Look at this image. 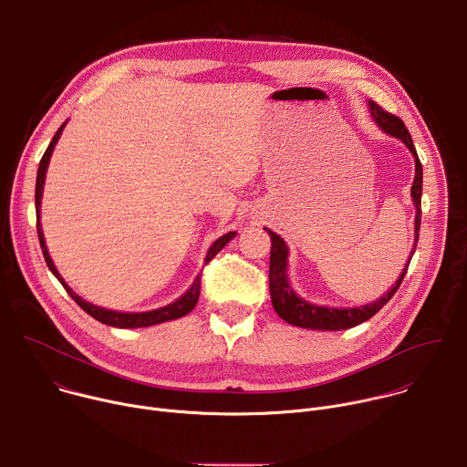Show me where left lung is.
<instances>
[{
    "label": "left lung",
    "mask_w": 467,
    "mask_h": 467,
    "mask_svg": "<svg viewBox=\"0 0 467 467\" xmlns=\"http://www.w3.org/2000/svg\"><path fill=\"white\" fill-rule=\"evenodd\" d=\"M369 112L373 116V119L377 121V125L386 132V135H391L395 139L401 140L410 153L414 155L416 161V177H414V184H412V197H414V205H416V227H414V249L410 253V258L405 265V270L399 275V279L395 281V285L377 301L364 305V306H353V308H330V306H317L312 305L308 301H305L303 297H299L294 288L288 283V275H286V265H288V247L285 244V240L275 234L274 231L265 229L272 238V253H270V296H272V305L275 308V312L288 323L296 325V327H303V328H317V330H344V328H351L355 325H360L364 321H368L369 317H373L397 292V288L401 286L409 264L412 260V254L416 251L418 245V238H420V225H421V190H423V166L420 162V157L416 153L414 142L409 129L405 127L403 119L399 116H393L391 112H386L380 105H377L375 101L368 103Z\"/></svg>",
    "instance_id": "1"
}]
</instances>
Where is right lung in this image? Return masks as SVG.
<instances>
[{
    "mask_svg": "<svg viewBox=\"0 0 467 467\" xmlns=\"http://www.w3.org/2000/svg\"><path fill=\"white\" fill-rule=\"evenodd\" d=\"M66 121L57 129L53 140L49 142L46 153L42 155V161L38 164V173H36V186H35V207H36V233H38V240H40V247H42V254L46 258V264L47 268L51 270V274L60 281V285L64 286V290L70 294V297L87 312L90 314L94 319L105 323V325H110V327H119V328H137V327H150V325H157V323H164V321H170V319H177L181 316H186L190 310H193V306L197 305V299H199V290H202V275H197L193 285L190 286V290L181 296L177 301L162 306V308H157V310H150V312H116V310H107V308H101V306H96L88 301H85L83 297H79L68 285L64 283V279L60 277V274L57 272L55 264L47 253V247H46V240H44V233H42V225H40V199H42V192H44V181H46V171H47V164H49V159H51V153L55 150V144L57 140L60 139L62 135V129H64ZM234 231L223 234L222 238H218L213 247L209 249L207 253V258H205V264H209L233 238H234Z\"/></svg>",
    "mask_w": 467,
    "mask_h": 467,
    "instance_id": "1",
    "label": "right lung"
}]
</instances>
